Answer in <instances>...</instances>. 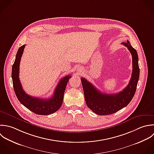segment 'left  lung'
Returning a JSON list of instances; mask_svg holds the SVG:
<instances>
[{
  "instance_id": "left-lung-1",
  "label": "left lung",
  "mask_w": 154,
  "mask_h": 154,
  "mask_svg": "<svg viewBox=\"0 0 154 154\" xmlns=\"http://www.w3.org/2000/svg\"><path fill=\"white\" fill-rule=\"evenodd\" d=\"M122 44L127 47L132 55L133 72L127 86L115 94L101 92L86 79H81L85 98L88 107L98 115L113 114L126 107L132 100L137 86L140 69L137 51L131 46L129 41Z\"/></svg>"
}]
</instances>
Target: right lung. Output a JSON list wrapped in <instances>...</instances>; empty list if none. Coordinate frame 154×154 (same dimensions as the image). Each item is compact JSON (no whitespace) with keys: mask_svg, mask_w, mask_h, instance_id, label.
I'll list each match as a JSON object with an SVG mask.
<instances>
[{"mask_svg":"<svg viewBox=\"0 0 154 154\" xmlns=\"http://www.w3.org/2000/svg\"><path fill=\"white\" fill-rule=\"evenodd\" d=\"M25 45H23L18 48L12 68V79L14 92L19 101L34 113L39 115L52 114L61 107L65 90L71 76L66 75L60 80L54 90V95L50 98L41 99L29 95L23 89L19 79L20 63Z\"/></svg>","mask_w":154,"mask_h":154,"instance_id":"1","label":"right lung"}]
</instances>
